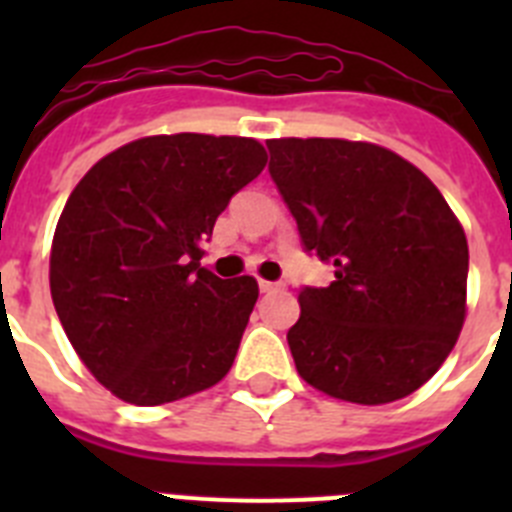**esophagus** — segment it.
<instances>
[{
	"mask_svg": "<svg viewBox=\"0 0 512 512\" xmlns=\"http://www.w3.org/2000/svg\"><path fill=\"white\" fill-rule=\"evenodd\" d=\"M259 289H261V292H277V289H282V284H279V282H264V279H261Z\"/></svg>",
	"mask_w": 512,
	"mask_h": 512,
	"instance_id": "1",
	"label": "esophagus"
}]
</instances>
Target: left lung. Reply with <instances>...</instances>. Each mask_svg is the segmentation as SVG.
I'll list each match as a JSON object with an SVG mask.
<instances>
[{"mask_svg": "<svg viewBox=\"0 0 512 512\" xmlns=\"http://www.w3.org/2000/svg\"><path fill=\"white\" fill-rule=\"evenodd\" d=\"M269 174L302 248L333 264L300 289L287 333L315 390L359 405L408 397L451 354L467 312V235L436 184L374 143L279 138Z\"/></svg>", "mask_w": 512, "mask_h": 512, "instance_id": "left-lung-1", "label": "left lung"}]
</instances>
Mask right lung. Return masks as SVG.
Listing matches in <instances>:
<instances>
[{"label":"right lung","instance_id":"add662e5","mask_svg":"<svg viewBox=\"0 0 512 512\" xmlns=\"http://www.w3.org/2000/svg\"><path fill=\"white\" fill-rule=\"evenodd\" d=\"M259 140L153 135L87 171L51 248V295L89 372L133 405H164L233 366L259 284L200 259L217 215L264 171Z\"/></svg>","mask_w":512,"mask_h":512}]
</instances>
